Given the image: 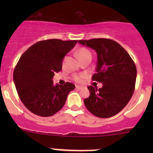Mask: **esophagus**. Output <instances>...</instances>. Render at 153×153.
<instances>
[{"label": "esophagus", "instance_id": "1", "mask_svg": "<svg viewBox=\"0 0 153 153\" xmlns=\"http://www.w3.org/2000/svg\"><path fill=\"white\" fill-rule=\"evenodd\" d=\"M75 87H76L77 89H82V88H83V86L76 85V86H75Z\"/></svg>", "mask_w": 153, "mask_h": 153}]
</instances>
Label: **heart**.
<instances>
[{
	"label": "heart",
	"instance_id": "1",
	"mask_svg": "<svg viewBox=\"0 0 153 153\" xmlns=\"http://www.w3.org/2000/svg\"><path fill=\"white\" fill-rule=\"evenodd\" d=\"M77 55L79 58L80 60L83 59L84 58H87V57H91L92 58V55L91 52L88 50L86 48H80L78 51H77ZM84 75H75L73 76V80L76 82H81L84 80Z\"/></svg>",
	"mask_w": 153,
	"mask_h": 153
}]
</instances>
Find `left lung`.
<instances>
[{
  "instance_id": "obj_1",
  "label": "left lung",
  "mask_w": 153,
  "mask_h": 153,
  "mask_svg": "<svg viewBox=\"0 0 153 153\" xmlns=\"http://www.w3.org/2000/svg\"><path fill=\"white\" fill-rule=\"evenodd\" d=\"M78 43L95 49L98 55L92 81L103 84L88 86L90 95L84 100L86 109L99 118H109L121 112L135 91L137 69L133 60L118 43L109 38L80 40Z\"/></svg>"
}]
</instances>
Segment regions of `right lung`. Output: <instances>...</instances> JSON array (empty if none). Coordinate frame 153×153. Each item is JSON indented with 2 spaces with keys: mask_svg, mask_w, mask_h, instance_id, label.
Wrapping results in <instances>:
<instances>
[{
  "mask_svg": "<svg viewBox=\"0 0 153 153\" xmlns=\"http://www.w3.org/2000/svg\"><path fill=\"white\" fill-rule=\"evenodd\" d=\"M78 41L49 39L33 44L21 55L13 72L18 96L32 113L49 117L61 110L73 84L53 85L55 73L62 69V61Z\"/></svg>",
  "mask_w": 153,
  "mask_h": 153,
  "instance_id": "right-lung-1",
  "label": "right lung"
}]
</instances>
